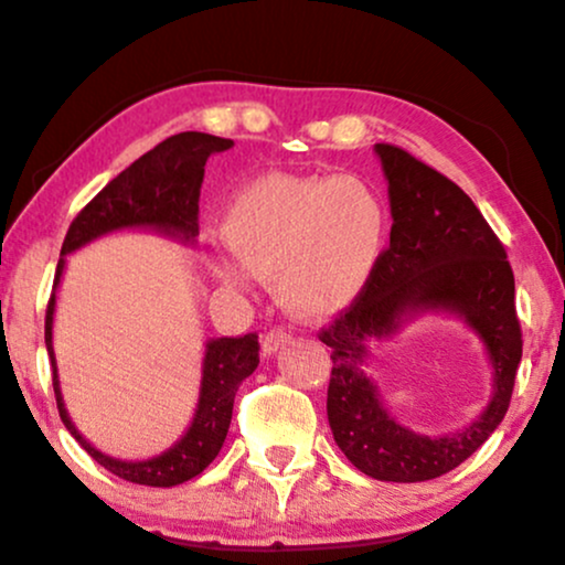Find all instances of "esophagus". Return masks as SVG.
Returning <instances> with one entry per match:
<instances>
[{
    "label": "esophagus",
    "instance_id": "1",
    "mask_svg": "<svg viewBox=\"0 0 565 565\" xmlns=\"http://www.w3.org/2000/svg\"><path fill=\"white\" fill-rule=\"evenodd\" d=\"M289 340V332L281 330V327H274V330H268L264 334V340H260V350H264V355H274V352H279Z\"/></svg>",
    "mask_w": 565,
    "mask_h": 565
}]
</instances>
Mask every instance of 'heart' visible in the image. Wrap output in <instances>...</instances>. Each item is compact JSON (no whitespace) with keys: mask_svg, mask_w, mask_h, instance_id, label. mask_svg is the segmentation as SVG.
I'll return each mask as SVG.
<instances>
[{"mask_svg":"<svg viewBox=\"0 0 565 565\" xmlns=\"http://www.w3.org/2000/svg\"><path fill=\"white\" fill-rule=\"evenodd\" d=\"M388 215L358 177L264 174L235 192L221 231L233 256L210 268L223 284L250 274L276 279L281 305L299 317L334 315L363 289L381 258Z\"/></svg>","mask_w":565,"mask_h":565,"instance_id":"1","label":"heart"}]
</instances>
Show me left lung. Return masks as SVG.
<instances>
[{"instance_id":"8db88e82","label":"left lung","mask_w":565,"mask_h":565,"mask_svg":"<svg viewBox=\"0 0 565 565\" xmlns=\"http://www.w3.org/2000/svg\"><path fill=\"white\" fill-rule=\"evenodd\" d=\"M388 180L391 246L348 309L319 330L332 348L327 418L334 441L363 475L381 482H426L459 467L510 408L523 332L515 276L498 235L449 177L395 145H375ZM420 310H451L483 337L495 367L491 406L451 437L408 433L384 411L362 370L366 344Z\"/></svg>"}]
</instances>
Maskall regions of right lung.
<instances>
[{"label":"right lung","instance_id":"right-lung-1","mask_svg":"<svg viewBox=\"0 0 565 565\" xmlns=\"http://www.w3.org/2000/svg\"><path fill=\"white\" fill-rule=\"evenodd\" d=\"M233 141L202 131H182L164 139L147 154H141L131 167L114 177L86 207L75 215L71 228L65 233L61 256L73 254L75 248L86 246L98 235L121 228H154L172 238L190 243L200 233V188L205 177V162L210 154L231 149ZM65 258L57 260L53 294H50L45 311V344L50 365H53V391L57 411L73 439L94 457L100 467L111 475L134 484L147 487H174L198 477L210 461L217 457L228 436L233 418V401L238 385L258 367V334L248 332L243 337H217L207 340L205 360H202V383L195 418L188 434L172 449L145 461H121L100 454L90 446L67 416L61 381H57L55 352H53V315H55V289L61 284Z\"/></svg>","mask_w":565,"mask_h":565}]
</instances>
